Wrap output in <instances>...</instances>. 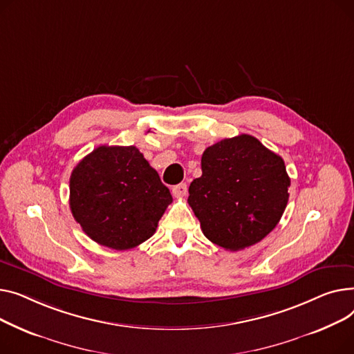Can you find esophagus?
Returning a JSON list of instances; mask_svg holds the SVG:
<instances>
[{
	"instance_id": "1",
	"label": "esophagus",
	"mask_w": 354,
	"mask_h": 354,
	"mask_svg": "<svg viewBox=\"0 0 354 354\" xmlns=\"http://www.w3.org/2000/svg\"><path fill=\"white\" fill-rule=\"evenodd\" d=\"M171 193L174 197H184L187 194V184L185 183H180L177 185H174L171 189Z\"/></svg>"
}]
</instances>
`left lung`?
Masks as SVG:
<instances>
[{
	"mask_svg": "<svg viewBox=\"0 0 354 354\" xmlns=\"http://www.w3.org/2000/svg\"><path fill=\"white\" fill-rule=\"evenodd\" d=\"M201 171L190 184L189 204L210 241L236 252L261 241L277 225L290 178L283 158L256 137L241 134L207 147Z\"/></svg>",
	"mask_w": 354,
	"mask_h": 354,
	"instance_id": "8db88e82",
	"label": "left lung"
}]
</instances>
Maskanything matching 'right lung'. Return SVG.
Segmentation results:
<instances>
[{
    "instance_id": "1",
    "label": "right lung",
    "mask_w": 354,
    "mask_h": 354,
    "mask_svg": "<svg viewBox=\"0 0 354 354\" xmlns=\"http://www.w3.org/2000/svg\"><path fill=\"white\" fill-rule=\"evenodd\" d=\"M173 201L158 173L134 145H100L70 177V209L95 243L129 250L154 233Z\"/></svg>"
}]
</instances>
